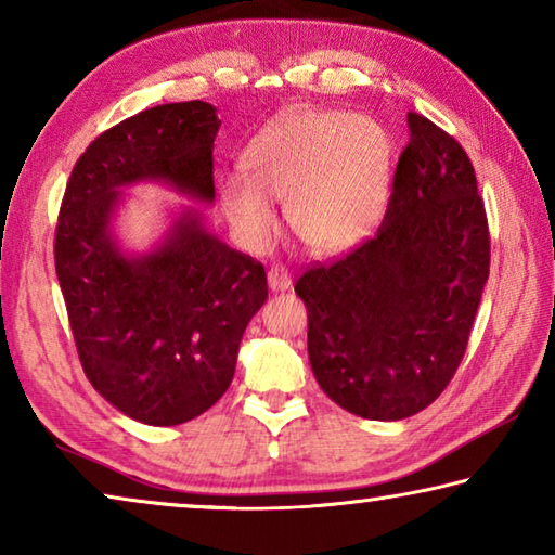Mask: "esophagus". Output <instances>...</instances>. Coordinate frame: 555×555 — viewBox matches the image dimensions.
<instances>
[{
	"label": "esophagus",
	"mask_w": 555,
	"mask_h": 555,
	"mask_svg": "<svg viewBox=\"0 0 555 555\" xmlns=\"http://www.w3.org/2000/svg\"><path fill=\"white\" fill-rule=\"evenodd\" d=\"M267 281H269V288L271 291H286L291 288V274L286 267H271L269 274H267Z\"/></svg>",
	"instance_id": "1"
}]
</instances>
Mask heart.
Here are the masks:
<instances>
[{
  "mask_svg": "<svg viewBox=\"0 0 555 555\" xmlns=\"http://www.w3.org/2000/svg\"><path fill=\"white\" fill-rule=\"evenodd\" d=\"M393 142L379 119L340 109H298L244 149L240 171L218 178L224 212L249 244L276 228L269 198L286 201L296 237L321 255L343 251L379 222L391 181Z\"/></svg>",
  "mask_w": 555,
  "mask_h": 555,
  "instance_id": "1",
  "label": "heart"
}]
</instances>
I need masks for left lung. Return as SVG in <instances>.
<instances>
[{
    "label": "left lung",
    "mask_w": 555,
    "mask_h": 555,
    "mask_svg": "<svg viewBox=\"0 0 555 555\" xmlns=\"http://www.w3.org/2000/svg\"><path fill=\"white\" fill-rule=\"evenodd\" d=\"M377 232L296 281L308 360L337 406L401 421L457 372L490 276V228L465 149L418 112Z\"/></svg>",
    "instance_id": "1"
}]
</instances>
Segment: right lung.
I'll list each match as a JSON object with an SVG mask.
<instances>
[{
  "mask_svg": "<svg viewBox=\"0 0 555 555\" xmlns=\"http://www.w3.org/2000/svg\"><path fill=\"white\" fill-rule=\"evenodd\" d=\"M220 121L203 100L119 121L73 166L55 224V274L82 372L125 416L178 426L208 411L234 377L244 327L267 300V271L185 210L152 255L125 257L109 218L119 188L158 178L215 198Z\"/></svg>",
  "mask_w": 555,
  "mask_h": 555,
  "instance_id": "1",
  "label": "right lung"
}]
</instances>
